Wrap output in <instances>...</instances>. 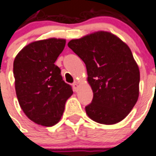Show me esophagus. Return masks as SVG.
<instances>
[{
	"mask_svg": "<svg viewBox=\"0 0 156 156\" xmlns=\"http://www.w3.org/2000/svg\"><path fill=\"white\" fill-rule=\"evenodd\" d=\"M72 86H73V88H74V90H77V88H78V83H77L76 81L72 84Z\"/></svg>",
	"mask_w": 156,
	"mask_h": 156,
	"instance_id": "34e87169",
	"label": "esophagus"
}]
</instances>
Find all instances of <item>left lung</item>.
Masks as SVG:
<instances>
[{
	"label": "left lung",
	"mask_w": 156,
	"mask_h": 156,
	"mask_svg": "<svg viewBox=\"0 0 156 156\" xmlns=\"http://www.w3.org/2000/svg\"><path fill=\"white\" fill-rule=\"evenodd\" d=\"M68 46L87 66L93 91L92 101L86 107L88 117L107 125L125 119L140 94V69L129 46L105 31L72 39Z\"/></svg>",
	"instance_id": "1"
}]
</instances>
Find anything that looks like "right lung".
<instances>
[{"mask_svg": "<svg viewBox=\"0 0 156 156\" xmlns=\"http://www.w3.org/2000/svg\"><path fill=\"white\" fill-rule=\"evenodd\" d=\"M66 39L51 37L32 42L17 54L13 63L15 89L21 108L37 124L51 127L60 120L73 94L55 61Z\"/></svg>", "mask_w": 156, "mask_h": 156, "instance_id": "1", "label": "right lung"}]
</instances>
